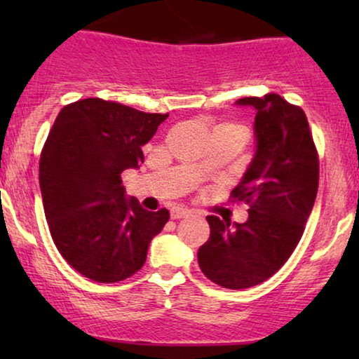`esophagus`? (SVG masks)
Segmentation results:
<instances>
[{"label": "esophagus", "instance_id": "34e87169", "mask_svg": "<svg viewBox=\"0 0 359 359\" xmlns=\"http://www.w3.org/2000/svg\"><path fill=\"white\" fill-rule=\"evenodd\" d=\"M189 214H191V211L187 208H174L170 211L172 219H182V217H187Z\"/></svg>", "mask_w": 359, "mask_h": 359}]
</instances>
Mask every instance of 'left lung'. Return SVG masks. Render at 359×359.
<instances>
[{"mask_svg": "<svg viewBox=\"0 0 359 359\" xmlns=\"http://www.w3.org/2000/svg\"><path fill=\"white\" fill-rule=\"evenodd\" d=\"M255 116V155L233 191L250 204L248 221L205 219L211 236L197 251L201 270L224 288L265 282L287 262L304 233L319 187V160L306 113L278 94L243 97Z\"/></svg>", "mask_w": 359, "mask_h": 359, "instance_id": "left-lung-1", "label": "left lung"}]
</instances>
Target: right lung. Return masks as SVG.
I'll use <instances>...</instances> for the list:
<instances>
[{
	"label": "right lung",
	"instance_id": "obj_1",
	"mask_svg": "<svg viewBox=\"0 0 359 359\" xmlns=\"http://www.w3.org/2000/svg\"><path fill=\"white\" fill-rule=\"evenodd\" d=\"M167 116L89 97L65 106L48 133L39 175L45 217L65 262L94 282L137 273L170 217L143 209L121 182Z\"/></svg>",
	"mask_w": 359,
	"mask_h": 359
}]
</instances>
